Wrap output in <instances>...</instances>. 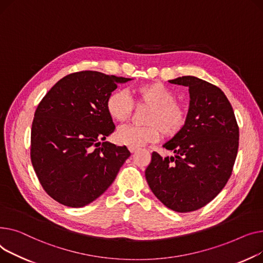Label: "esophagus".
I'll return each mask as SVG.
<instances>
[{
    "label": "esophagus",
    "mask_w": 263,
    "mask_h": 263,
    "mask_svg": "<svg viewBox=\"0 0 263 263\" xmlns=\"http://www.w3.org/2000/svg\"><path fill=\"white\" fill-rule=\"evenodd\" d=\"M128 149H129V152H130V153H135L138 148H137V147H132V146H129V147H128Z\"/></svg>",
    "instance_id": "1"
}]
</instances>
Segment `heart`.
<instances>
[{"instance_id": "b5f03b06", "label": "heart", "mask_w": 263, "mask_h": 263, "mask_svg": "<svg viewBox=\"0 0 263 263\" xmlns=\"http://www.w3.org/2000/svg\"><path fill=\"white\" fill-rule=\"evenodd\" d=\"M134 105L146 107L143 116L144 126H122L116 134L120 144L140 147L156 142L162 134L165 138L178 136L186 127L189 110L176 100V93L159 82L146 83L133 90V99L123 90H115L108 95L105 109L114 121L126 122L134 112Z\"/></svg>"}]
</instances>
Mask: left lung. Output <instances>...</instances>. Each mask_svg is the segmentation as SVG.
Wrapping results in <instances>:
<instances>
[{
    "instance_id": "1",
    "label": "left lung",
    "mask_w": 263,
    "mask_h": 263,
    "mask_svg": "<svg viewBox=\"0 0 263 263\" xmlns=\"http://www.w3.org/2000/svg\"><path fill=\"white\" fill-rule=\"evenodd\" d=\"M189 87V119L184 129L152 153L145 178L160 202L176 212L206 206L225 187L236 161L239 126L228 99L217 86L194 76L168 81Z\"/></svg>"
}]
</instances>
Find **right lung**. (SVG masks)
I'll list each match as a JSON object with an SVG mask.
<instances>
[{"label":"right lung","mask_w":263,"mask_h":263,"mask_svg":"<svg viewBox=\"0 0 263 263\" xmlns=\"http://www.w3.org/2000/svg\"><path fill=\"white\" fill-rule=\"evenodd\" d=\"M122 76L97 71L68 74L49 90L35 111L30 161L43 190L68 207H84L114 182L130 156L126 146L104 141L116 129L105 109Z\"/></svg>","instance_id":"right-lung-1"}]
</instances>
